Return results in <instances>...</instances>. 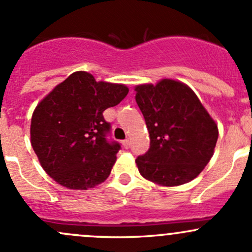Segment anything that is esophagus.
Here are the masks:
<instances>
[{"instance_id": "1", "label": "esophagus", "mask_w": 252, "mask_h": 252, "mask_svg": "<svg viewBox=\"0 0 252 252\" xmlns=\"http://www.w3.org/2000/svg\"><path fill=\"white\" fill-rule=\"evenodd\" d=\"M130 144H131V142H130V140H129V139L123 140V142H122V145H123L124 148H129V147H130Z\"/></svg>"}]
</instances>
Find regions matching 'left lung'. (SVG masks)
I'll return each instance as SVG.
<instances>
[{"mask_svg": "<svg viewBox=\"0 0 252 252\" xmlns=\"http://www.w3.org/2000/svg\"><path fill=\"white\" fill-rule=\"evenodd\" d=\"M150 133V148L136 158L140 174L161 186H179L202 173L214 155L219 130L186 84L161 79L135 88Z\"/></svg>", "mask_w": 252, "mask_h": 252, "instance_id": "1", "label": "left lung"}]
</instances>
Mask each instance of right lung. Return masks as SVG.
I'll return each mask as SVG.
<instances>
[{
  "label": "right lung",
  "instance_id": "right-lung-1",
  "mask_svg": "<svg viewBox=\"0 0 252 252\" xmlns=\"http://www.w3.org/2000/svg\"><path fill=\"white\" fill-rule=\"evenodd\" d=\"M128 92L123 84L96 82L78 71L39 102L31 119V145L54 181L88 189L107 179L121 145L107 139L111 124L102 113Z\"/></svg>",
  "mask_w": 252,
  "mask_h": 252
}]
</instances>
